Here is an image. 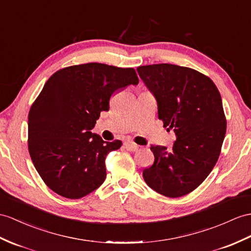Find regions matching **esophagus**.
Returning a JSON list of instances; mask_svg holds the SVG:
<instances>
[{
    "label": "esophagus",
    "mask_w": 251,
    "mask_h": 251,
    "mask_svg": "<svg viewBox=\"0 0 251 251\" xmlns=\"http://www.w3.org/2000/svg\"><path fill=\"white\" fill-rule=\"evenodd\" d=\"M124 145H125L126 148L127 150H130V151H135V150H137V148H138V146H137L135 143L131 142V140H126V142L124 143Z\"/></svg>",
    "instance_id": "esophagus-1"
}]
</instances>
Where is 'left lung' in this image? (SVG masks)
Listing matches in <instances>:
<instances>
[{
	"label": "left lung",
	"instance_id": "8db88e82",
	"mask_svg": "<svg viewBox=\"0 0 251 251\" xmlns=\"http://www.w3.org/2000/svg\"><path fill=\"white\" fill-rule=\"evenodd\" d=\"M137 72L155 97L158 119L173 129V150L151 146L154 163L145 182L156 193L178 198L196 189L215 166L227 129L221 94L212 79L187 67L140 66Z\"/></svg>",
	"mask_w": 251,
	"mask_h": 251
}]
</instances>
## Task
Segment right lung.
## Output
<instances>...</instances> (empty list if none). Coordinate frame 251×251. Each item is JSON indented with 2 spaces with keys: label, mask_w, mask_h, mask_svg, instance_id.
<instances>
[{
  "label": "right lung",
  "mask_w": 251,
  "mask_h": 251,
  "mask_svg": "<svg viewBox=\"0 0 251 251\" xmlns=\"http://www.w3.org/2000/svg\"><path fill=\"white\" fill-rule=\"evenodd\" d=\"M137 85L133 68L100 63L66 67L48 79L28 113V151L49 188L79 199L105 180V157L120 140L91 133L115 91Z\"/></svg>",
  "instance_id": "add662e5"
}]
</instances>
